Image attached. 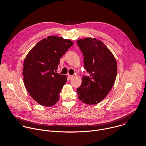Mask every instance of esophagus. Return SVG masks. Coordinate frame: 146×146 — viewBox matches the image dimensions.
<instances>
[{"mask_svg":"<svg viewBox=\"0 0 146 146\" xmlns=\"http://www.w3.org/2000/svg\"><path fill=\"white\" fill-rule=\"evenodd\" d=\"M67 76H68V78L69 79H72L73 77H74L73 75H70V74H68Z\"/></svg>","mask_w":146,"mask_h":146,"instance_id":"obj_1","label":"esophagus"}]
</instances>
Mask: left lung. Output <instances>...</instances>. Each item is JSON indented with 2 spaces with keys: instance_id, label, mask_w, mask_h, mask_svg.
<instances>
[{
  "instance_id": "left-lung-1",
  "label": "left lung",
  "mask_w": 146,
  "mask_h": 146,
  "mask_svg": "<svg viewBox=\"0 0 146 146\" xmlns=\"http://www.w3.org/2000/svg\"><path fill=\"white\" fill-rule=\"evenodd\" d=\"M76 43L84 56V69L89 73V76H83L82 84L76 90L78 98L87 104H95L106 98L114 84L116 61L100 40L88 38Z\"/></svg>"
}]
</instances>
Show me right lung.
<instances>
[{
	"label": "right lung",
	"instance_id": "right-lung-1",
	"mask_svg": "<svg viewBox=\"0 0 146 146\" xmlns=\"http://www.w3.org/2000/svg\"><path fill=\"white\" fill-rule=\"evenodd\" d=\"M72 45L70 40L50 36L38 42L26 56L22 73L25 85L39 104L49 107L58 101L67 77L55 73L60 58Z\"/></svg>",
	"mask_w": 146,
	"mask_h": 146
}]
</instances>
